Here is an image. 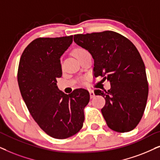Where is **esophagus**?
<instances>
[{"label":"esophagus","instance_id":"1","mask_svg":"<svg viewBox=\"0 0 160 160\" xmlns=\"http://www.w3.org/2000/svg\"><path fill=\"white\" fill-rule=\"evenodd\" d=\"M89 93H90V97H91V99H92V98H93V97H95L94 92H93V90H91V89H90V90H89Z\"/></svg>","mask_w":160,"mask_h":160}]
</instances>
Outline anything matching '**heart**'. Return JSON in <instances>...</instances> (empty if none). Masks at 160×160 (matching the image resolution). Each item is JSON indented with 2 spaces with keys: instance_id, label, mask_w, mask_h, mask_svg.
Instances as JSON below:
<instances>
[{
  "instance_id": "obj_1",
  "label": "heart",
  "mask_w": 160,
  "mask_h": 160,
  "mask_svg": "<svg viewBox=\"0 0 160 160\" xmlns=\"http://www.w3.org/2000/svg\"><path fill=\"white\" fill-rule=\"evenodd\" d=\"M86 51L87 50H85V49H83V48H77L74 50L73 53H74V56H75L77 58H78L79 56H80V55H81L82 53L86 52Z\"/></svg>"
}]
</instances>
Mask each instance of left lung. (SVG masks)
I'll list each match as a JSON object with an SVG mask.
<instances>
[{
    "label": "left lung",
    "instance_id": "1",
    "mask_svg": "<svg viewBox=\"0 0 160 160\" xmlns=\"http://www.w3.org/2000/svg\"><path fill=\"white\" fill-rule=\"evenodd\" d=\"M74 41L92 55L95 77L103 76L111 84L108 91H94L105 99L101 111L108 127L121 133L132 130L141 120L148 94L146 68L138 49L112 31L75 34Z\"/></svg>",
    "mask_w": 160,
    "mask_h": 160
}]
</instances>
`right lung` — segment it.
<instances>
[{
    "label": "right lung",
    "mask_w": 160,
    "mask_h": 160,
    "mask_svg": "<svg viewBox=\"0 0 160 160\" xmlns=\"http://www.w3.org/2000/svg\"><path fill=\"white\" fill-rule=\"evenodd\" d=\"M73 36L34 39L23 51L19 63V88L29 112L44 132L66 139L81 129L84 109L90 100L86 89L66 94L56 86L62 75L61 56Z\"/></svg>",
    "instance_id": "1"
}]
</instances>
